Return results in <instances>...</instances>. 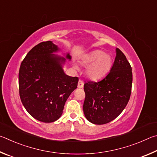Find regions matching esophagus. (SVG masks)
I'll return each instance as SVG.
<instances>
[{
    "mask_svg": "<svg viewBox=\"0 0 157 157\" xmlns=\"http://www.w3.org/2000/svg\"><path fill=\"white\" fill-rule=\"evenodd\" d=\"M83 86H84L83 81L80 79V80L78 81V88H83Z\"/></svg>",
    "mask_w": 157,
    "mask_h": 157,
    "instance_id": "obj_1",
    "label": "esophagus"
}]
</instances>
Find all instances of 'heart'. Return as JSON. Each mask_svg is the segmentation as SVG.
I'll list each match as a JSON object with an SVG mask.
<instances>
[{
	"instance_id": "obj_1",
	"label": "heart",
	"mask_w": 157,
	"mask_h": 157,
	"mask_svg": "<svg viewBox=\"0 0 157 157\" xmlns=\"http://www.w3.org/2000/svg\"><path fill=\"white\" fill-rule=\"evenodd\" d=\"M81 63L84 65H89L87 68V76L90 78L97 80L103 78L110 71L112 59L103 51L94 50L85 56Z\"/></svg>"
}]
</instances>
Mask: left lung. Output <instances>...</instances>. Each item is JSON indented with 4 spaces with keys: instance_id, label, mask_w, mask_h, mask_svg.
<instances>
[{
    "instance_id": "obj_1",
    "label": "left lung",
    "mask_w": 157,
    "mask_h": 157,
    "mask_svg": "<svg viewBox=\"0 0 157 157\" xmlns=\"http://www.w3.org/2000/svg\"><path fill=\"white\" fill-rule=\"evenodd\" d=\"M116 54L114 64L105 78L84 84L83 112L86 119L94 124H105L116 119L130 100L132 83L131 65L119 48H116Z\"/></svg>"
}]
</instances>
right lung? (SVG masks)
<instances>
[{"label": "right lung", "instance_id": "right-lung-1", "mask_svg": "<svg viewBox=\"0 0 157 157\" xmlns=\"http://www.w3.org/2000/svg\"><path fill=\"white\" fill-rule=\"evenodd\" d=\"M58 50L52 41L40 43L27 53L19 70L21 102L32 117L44 123L59 119L66 101L78 85V77L63 71L65 58L52 54ZM66 58L71 59L69 54Z\"/></svg>", "mask_w": 157, "mask_h": 157}]
</instances>
